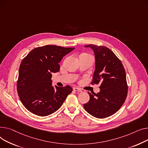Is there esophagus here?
Masks as SVG:
<instances>
[{"label":"esophagus","instance_id":"obj_1","mask_svg":"<svg viewBox=\"0 0 148 148\" xmlns=\"http://www.w3.org/2000/svg\"><path fill=\"white\" fill-rule=\"evenodd\" d=\"M73 90L76 92H82V90L79 88H73Z\"/></svg>","mask_w":148,"mask_h":148}]
</instances>
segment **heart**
<instances>
[{"label":"heart","instance_id":"heart-1","mask_svg":"<svg viewBox=\"0 0 148 148\" xmlns=\"http://www.w3.org/2000/svg\"><path fill=\"white\" fill-rule=\"evenodd\" d=\"M86 54V55H88V54Z\"/></svg>","mask_w":148,"mask_h":148}]
</instances>
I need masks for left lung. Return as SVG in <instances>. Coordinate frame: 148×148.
Here are the masks:
<instances>
[{"mask_svg": "<svg viewBox=\"0 0 148 148\" xmlns=\"http://www.w3.org/2000/svg\"><path fill=\"white\" fill-rule=\"evenodd\" d=\"M95 56V71L92 84H100V92L90 95V100L84 105L85 110L97 118L114 114L124 104L128 92L126 74L119 58L107 47L92 44Z\"/></svg>", "mask_w": 148, "mask_h": 148, "instance_id": "left-lung-1", "label": "left lung"}]
</instances>
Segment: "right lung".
<instances>
[{
  "label": "right lung",
  "instance_id": "add662e5",
  "mask_svg": "<svg viewBox=\"0 0 148 148\" xmlns=\"http://www.w3.org/2000/svg\"><path fill=\"white\" fill-rule=\"evenodd\" d=\"M75 48L46 45L32 50L21 63L17 92L24 106L40 116L57 111L72 91L69 85H52V73L60 71L59 63Z\"/></svg>",
  "mask_w": 148,
  "mask_h": 148
}]
</instances>
